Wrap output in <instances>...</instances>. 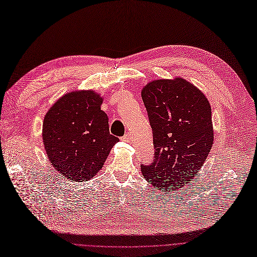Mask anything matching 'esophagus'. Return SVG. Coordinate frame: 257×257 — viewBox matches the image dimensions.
I'll use <instances>...</instances> for the list:
<instances>
[{
    "label": "esophagus",
    "instance_id": "1",
    "mask_svg": "<svg viewBox=\"0 0 257 257\" xmlns=\"http://www.w3.org/2000/svg\"><path fill=\"white\" fill-rule=\"evenodd\" d=\"M121 140L124 141V143H130V141L132 140V136H131V134H128V133H127V134H125L124 136L121 138Z\"/></svg>",
    "mask_w": 257,
    "mask_h": 257
}]
</instances>
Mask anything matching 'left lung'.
I'll use <instances>...</instances> for the list:
<instances>
[{
	"label": "left lung",
	"instance_id": "1",
	"mask_svg": "<svg viewBox=\"0 0 257 257\" xmlns=\"http://www.w3.org/2000/svg\"><path fill=\"white\" fill-rule=\"evenodd\" d=\"M155 149L151 165H141L153 187L171 192L184 187L201 169L214 144L210 104L183 77L159 78L141 90Z\"/></svg>",
	"mask_w": 257,
	"mask_h": 257
}]
</instances>
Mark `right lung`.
I'll use <instances>...</instances> for the list:
<instances>
[{"label":"right lung","mask_w":257,"mask_h":257,"mask_svg":"<svg viewBox=\"0 0 257 257\" xmlns=\"http://www.w3.org/2000/svg\"><path fill=\"white\" fill-rule=\"evenodd\" d=\"M103 98L93 90L64 94L44 116L42 139L49 161L71 182H85L100 171L119 138L109 134Z\"/></svg>","instance_id":"right-lung-1"}]
</instances>
